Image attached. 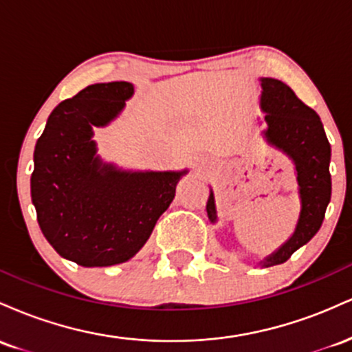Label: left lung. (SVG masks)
Instances as JSON below:
<instances>
[{
  "label": "left lung",
  "mask_w": 352,
  "mask_h": 352,
  "mask_svg": "<svg viewBox=\"0 0 352 352\" xmlns=\"http://www.w3.org/2000/svg\"><path fill=\"white\" fill-rule=\"evenodd\" d=\"M260 106L265 112L266 142L289 157L296 168L301 212L294 233L276 252L268 254L261 266L281 265L306 245L321 228L331 200V145L321 119L313 109L296 98L292 87L273 78H261ZM207 213L217 221L215 197L210 190Z\"/></svg>",
  "instance_id": "8db88e82"
}]
</instances>
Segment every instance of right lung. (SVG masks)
Masks as SVG:
<instances>
[{
	"label": "right lung",
	"instance_id": "obj_1",
	"mask_svg": "<svg viewBox=\"0 0 352 352\" xmlns=\"http://www.w3.org/2000/svg\"><path fill=\"white\" fill-rule=\"evenodd\" d=\"M134 86L92 84L47 117L31 175L38 223L52 248L80 266L131 260L175 197L182 172H125L104 164L92 127L120 114Z\"/></svg>",
	"mask_w": 352,
	"mask_h": 352
}]
</instances>
